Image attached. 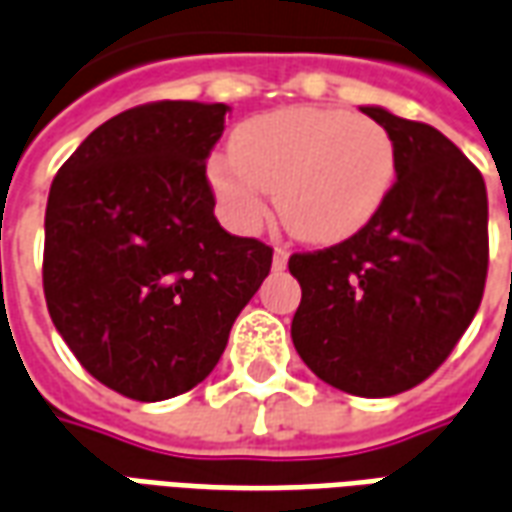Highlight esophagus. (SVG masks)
<instances>
[{"instance_id":"1","label":"esophagus","mask_w":512,"mask_h":512,"mask_svg":"<svg viewBox=\"0 0 512 512\" xmlns=\"http://www.w3.org/2000/svg\"><path fill=\"white\" fill-rule=\"evenodd\" d=\"M288 257V249H285V246H277V249H274V263H271L274 271H285V268H288Z\"/></svg>"}]
</instances>
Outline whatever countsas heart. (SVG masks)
Listing matches in <instances>:
<instances>
[{
    "instance_id": "1",
    "label": "heart",
    "mask_w": 512,
    "mask_h": 512,
    "mask_svg": "<svg viewBox=\"0 0 512 512\" xmlns=\"http://www.w3.org/2000/svg\"><path fill=\"white\" fill-rule=\"evenodd\" d=\"M233 156H213L208 180L227 222L257 230L277 194L279 219L307 244H340L376 219L397 178V150L378 120L345 109L290 106L244 120Z\"/></svg>"
}]
</instances>
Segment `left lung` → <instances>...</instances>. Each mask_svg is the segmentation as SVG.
Here are the masks:
<instances>
[{"instance_id":"1","label":"left lung","mask_w":512,"mask_h":512,"mask_svg":"<svg viewBox=\"0 0 512 512\" xmlns=\"http://www.w3.org/2000/svg\"><path fill=\"white\" fill-rule=\"evenodd\" d=\"M389 131L397 180L348 241L290 257L301 304L290 337L315 376L359 397L400 395L450 356L483 301L485 180L447 136L362 106Z\"/></svg>"}]
</instances>
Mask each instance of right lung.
I'll return each instance as SVG.
<instances>
[{"label":"right lung","mask_w":512,"mask_h":512,"mask_svg":"<svg viewBox=\"0 0 512 512\" xmlns=\"http://www.w3.org/2000/svg\"><path fill=\"white\" fill-rule=\"evenodd\" d=\"M227 112L200 101L134 106L95 128L51 183V321L90 376L131 400H167L211 376L271 271V246L213 216L205 158Z\"/></svg>","instance_id":"1"}]
</instances>
